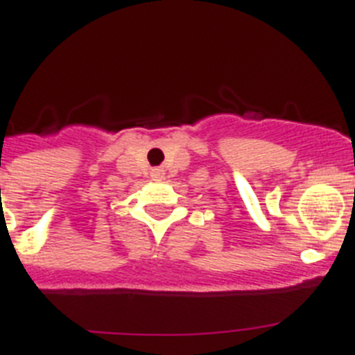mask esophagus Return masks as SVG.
<instances>
[{
    "label": "esophagus",
    "mask_w": 355,
    "mask_h": 355,
    "mask_svg": "<svg viewBox=\"0 0 355 355\" xmlns=\"http://www.w3.org/2000/svg\"><path fill=\"white\" fill-rule=\"evenodd\" d=\"M162 174H163V172L159 171V168H158V171H155V172H153V175H156V178H159V175H162Z\"/></svg>",
    "instance_id": "1"
}]
</instances>
